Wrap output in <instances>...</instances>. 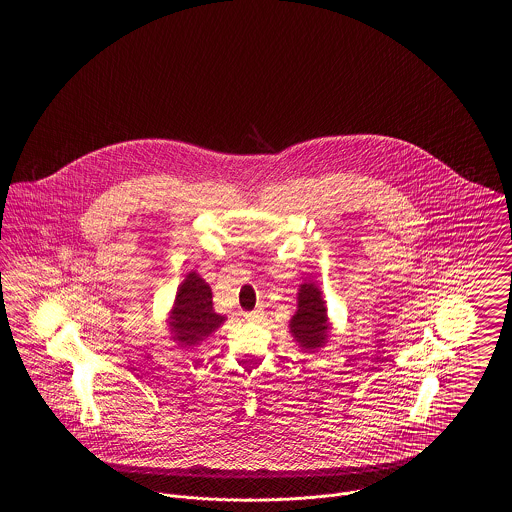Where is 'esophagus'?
I'll list each match as a JSON object with an SVG mask.
<instances>
[{
    "label": "esophagus",
    "instance_id": "esophagus-1",
    "mask_svg": "<svg viewBox=\"0 0 512 512\" xmlns=\"http://www.w3.org/2000/svg\"><path fill=\"white\" fill-rule=\"evenodd\" d=\"M244 318L249 322H259L263 318V311H249V313H244Z\"/></svg>",
    "mask_w": 512,
    "mask_h": 512
}]
</instances>
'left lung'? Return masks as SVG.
Returning a JSON list of instances; mask_svg holds the SVG:
<instances>
[{
	"label": "left lung",
	"mask_w": 512,
	"mask_h": 512,
	"mask_svg": "<svg viewBox=\"0 0 512 512\" xmlns=\"http://www.w3.org/2000/svg\"><path fill=\"white\" fill-rule=\"evenodd\" d=\"M332 332L326 301L315 282H303L297 290V311L290 320L293 341L305 353H317Z\"/></svg>",
	"instance_id": "obj_1"
}]
</instances>
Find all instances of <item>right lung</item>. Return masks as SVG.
I'll return each mask as SVG.
<instances>
[{"label":"right lung","instance_id":"1","mask_svg":"<svg viewBox=\"0 0 512 512\" xmlns=\"http://www.w3.org/2000/svg\"><path fill=\"white\" fill-rule=\"evenodd\" d=\"M226 317L215 313L211 286L195 272H188L176 290L169 311L171 340L182 349H194L215 334Z\"/></svg>","mask_w":512,"mask_h":512}]
</instances>
